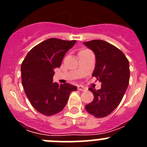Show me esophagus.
I'll return each instance as SVG.
<instances>
[{
    "instance_id": "esophagus-1",
    "label": "esophagus",
    "mask_w": 147,
    "mask_h": 147,
    "mask_svg": "<svg viewBox=\"0 0 147 147\" xmlns=\"http://www.w3.org/2000/svg\"><path fill=\"white\" fill-rule=\"evenodd\" d=\"M78 90H80V91H85V90H87V88H85V87L82 86V85H80V86H78Z\"/></svg>"
}]
</instances>
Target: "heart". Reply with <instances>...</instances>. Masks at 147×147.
Instances as JSON below:
<instances>
[{
	"instance_id": "obj_1",
	"label": "heart",
	"mask_w": 147,
	"mask_h": 147,
	"mask_svg": "<svg viewBox=\"0 0 147 147\" xmlns=\"http://www.w3.org/2000/svg\"><path fill=\"white\" fill-rule=\"evenodd\" d=\"M83 51H85V50H83Z\"/></svg>"
}]
</instances>
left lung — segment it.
<instances>
[{"instance_id": "8db88e82", "label": "left lung", "mask_w": 147, "mask_h": 147, "mask_svg": "<svg viewBox=\"0 0 147 147\" xmlns=\"http://www.w3.org/2000/svg\"><path fill=\"white\" fill-rule=\"evenodd\" d=\"M96 56L92 76L102 82L101 89L89 88L94 96L91 103L85 105L90 114L96 118L108 115L119 106L129 81V65L124 53L102 40L83 42Z\"/></svg>"}]
</instances>
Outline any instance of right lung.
Segmentation results:
<instances>
[{"label":"right lung","mask_w":147,"mask_h":147,"mask_svg":"<svg viewBox=\"0 0 147 147\" xmlns=\"http://www.w3.org/2000/svg\"><path fill=\"white\" fill-rule=\"evenodd\" d=\"M76 40L50 38L34 46L21 64L22 85L34 108L45 115L63 110L70 93L77 88L68 83H53L54 69L59 67L65 54Z\"/></svg>","instance_id":"1"}]
</instances>
